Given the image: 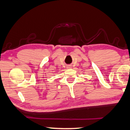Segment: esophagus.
<instances>
[{"instance_id": "34e87169", "label": "esophagus", "mask_w": 130, "mask_h": 130, "mask_svg": "<svg viewBox=\"0 0 130 130\" xmlns=\"http://www.w3.org/2000/svg\"><path fill=\"white\" fill-rule=\"evenodd\" d=\"M71 67V66H67V68H70Z\"/></svg>"}]
</instances>
